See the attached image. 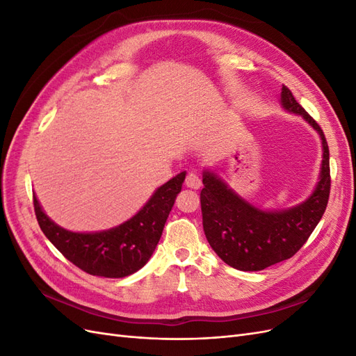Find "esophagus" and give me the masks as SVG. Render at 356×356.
I'll return each mask as SVG.
<instances>
[{
  "label": "esophagus",
  "mask_w": 356,
  "mask_h": 356,
  "mask_svg": "<svg viewBox=\"0 0 356 356\" xmlns=\"http://www.w3.org/2000/svg\"><path fill=\"white\" fill-rule=\"evenodd\" d=\"M186 186H187L188 188L199 190V188L202 187V181H200V178L195 174V172H191V174H188L187 178H186Z\"/></svg>",
  "instance_id": "esophagus-1"
}]
</instances>
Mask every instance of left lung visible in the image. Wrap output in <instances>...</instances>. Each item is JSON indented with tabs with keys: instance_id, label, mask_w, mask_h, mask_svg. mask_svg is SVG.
<instances>
[{
	"instance_id": "obj_1",
	"label": "left lung",
	"mask_w": 356,
	"mask_h": 356,
	"mask_svg": "<svg viewBox=\"0 0 356 356\" xmlns=\"http://www.w3.org/2000/svg\"><path fill=\"white\" fill-rule=\"evenodd\" d=\"M281 106L300 115L321 138L322 160L314 191L296 207L263 209L236 193L211 168L203 169L200 191L204 236L221 260L243 272H258L293 257L306 243L330 197V152L324 132L282 86Z\"/></svg>"
}]
</instances>
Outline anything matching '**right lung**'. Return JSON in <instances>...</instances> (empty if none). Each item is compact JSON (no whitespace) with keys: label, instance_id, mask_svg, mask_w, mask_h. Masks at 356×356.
Returning a JSON list of instances; mask_svg holds the SVG:
<instances>
[{"label":"right lung","instance_id":"obj_1","mask_svg":"<svg viewBox=\"0 0 356 356\" xmlns=\"http://www.w3.org/2000/svg\"><path fill=\"white\" fill-rule=\"evenodd\" d=\"M186 179V172L160 186L132 218L101 232H71L47 217L34 195L40 229L56 250L86 273L124 277L143 268L163 232L169 212Z\"/></svg>","mask_w":356,"mask_h":356}]
</instances>
